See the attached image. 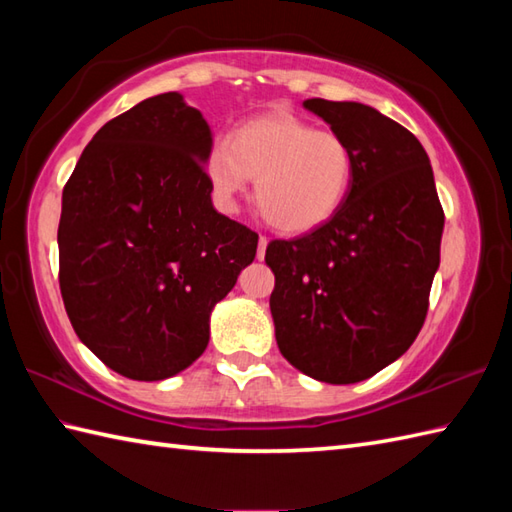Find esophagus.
<instances>
[{"mask_svg":"<svg viewBox=\"0 0 512 512\" xmlns=\"http://www.w3.org/2000/svg\"><path fill=\"white\" fill-rule=\"evenodd\" d=\"M266 246H268V237H259V246H257V259H264L266 255Z\"/></svg>","mask_w":512,"mask_h":512,"instance_id":"obj_1","label":"esophagus"}]
</instances>
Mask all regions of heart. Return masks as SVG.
<instances>
[{
  "label": "heart",
  "mask_w": 512,
  "mask_h": 512,
  "mask_svg": "<svg viewBox=\"0 0 512 512\" xmlns=\"http://www.w3.org/2000/svg\"><path fill=\"white\" fill-rule=\"evenodd\" d=\"M215 202L237 211V198L255 180V200L284 233H308L339 213L354 180L347 140L288 112L242 123L231 138H215L204 158Z\"/></svg>",
  "instance_id": "heart-1"
}]
</instances>
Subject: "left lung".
I'll return each mask as SVG.
<instances>
[{
	"mask_svg": "<svg viewBox=\"0 0 512 512\" xmlns=\"http://www.w3.org/2000/svg\"><path fill=\"white\" fill-rule=\"evenodd\" d=\"M303 107L347 140L354 180L330 222L268 244L270 312L290 365L350 385L416 341L440 266L444 211L427 151L409 129L354 101Z\"/></svg>",
	"mask_w": 512,
	"mask_h": 512,
	"instance_id": "obj_1",
	"label": "left lung"
}]
</instances>
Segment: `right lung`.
Listing matches in <instances>:
<instances>
[{
	"label": "right lung",
	"mask_w": 512,
	"mask_h": 512,
	"mask_svg": "<svg viewBox=\"0 0 512 512\" xmlns=\"http://www.w3.org/2000/svg\"><path fill=\"white\" fill-rule=\"evenodd\" d=\"M213 134L182 94L151 96L94 134L63 187L59 286L76 336L132 380H165L209 345L217 301L257 233L217 213Z\"/></svg>",
	"instance_id": "add662e5"
}]
</instances>
